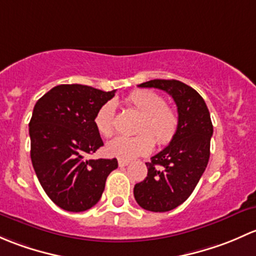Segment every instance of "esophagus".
<instances>
[{"mask_svg":"<svg viewBox=\"0 0 256 256\" xmlns=\"http://www.w3.org/2000/svg\"><path fill=\"white\" fill-rule=\"evenodd\" d=\"M129 160H126V159H118V165H120V168L122 166H127V165L129 164Z\"/></svg>","mask_w":256,"mask_h":256,"instance_id":"obj_1","label":"esophagus"}]
</instances>
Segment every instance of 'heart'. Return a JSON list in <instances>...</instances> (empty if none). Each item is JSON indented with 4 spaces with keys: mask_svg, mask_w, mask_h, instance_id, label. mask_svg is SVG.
I'll list each match as a JSON object with an SVG mask.
<instances>
[{
    "mask_svg": "<svg viewBox=\"0 0 256 256\" xmlns=\"http://www.w3.org/2000/svg\"><path fill=\"white\" fill-rule=\"evenodd\" d=\"M127 104L142 114L138 124L139 134L136 136H116L107 143V154L126 160L133 159L152 152L155 140L159 146H166L175 138L178 129V116L160 94L148 90L134 91L128 96ZM94 122L101 136L106 138L113 136L116 129L114 102L102 104Z\"/></svg>",
    "mask_w": 256,
    "mask_h": 256,
    "instance_id": "heart-1",
    "label": "heart"
}]
</instances>
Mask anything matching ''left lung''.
<instances>
[{"label":"left lung","mask_w":256,"mask_h":256,"mask_svg":"<svg viewBox=\"0 0 256 256\" xmlns=\"http://www.w3.org/2000/svg\"><path fill=\"white\" fill-rule=\"evenodd\" d=\"M138 86L168 92L178 106V129L175 138L146 162L148 176L134 186V197L142 208L168 212L188 198L206 170L212 120L201 94L181 81L156 78Z\"/></svg>","instance_id":"8db88e82"}]
</instances>
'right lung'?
<instances>
[{"instance_id":"right-lung-1","label":"right lung","mask_w":256,"mask_h":256,"mask_svg":"<svg viewBox=\"0 0 256 256\" xmlns=\"http://www.w3.org/2000/svg\"><path fill=\"white\" fill-rule=\"evenodd\" d=\"M91 86L59 85L36 101L30 122V159L39 182L56 206L70 212L100 201L117 159H85L104 146L94 116L114 96Z\"/></svg>"}]
</instances>
